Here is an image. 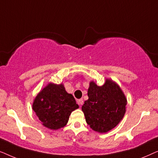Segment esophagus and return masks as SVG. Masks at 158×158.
Returning a JSON list of instances; mask_svg holds the SVG:
<instances>
[{"instance_id": "34e87169", "label": "esophagus", "mask_w": 158, "mask_h": 158, "mask_svg": "<svg viewBox=\"0 0 158 158\" xmlns=\"http://www.w3.org/2000/svg\"><path fill=\"white\" fill-rule=\"evenodd\" d=\"M77 102V103H78V105L80 106H81L83 104V99H82V98L78 99Z\"/></svg>"}]
</instances>
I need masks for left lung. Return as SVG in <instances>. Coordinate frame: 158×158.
Returning a JSON list of instances; mask_svg holds the SVG:
<instances>
[{
  "mask_svg": "<svg viewBox=\"0 0 158 158\" xmlns=\"http://www.w3.org/2000/svg\"><path fill=\"white\" fill-rule=\"evenodd\" d=\"M88 96L82 111L93 130L99 133L107 132L124 117L127 98L119 86L111 80L106 79L102 86L90 82Z\"/></svg>",
  "mask_w": 158,
  "mask_h": 158,
  "instance_id": "obj_1",
  "label": "left lung"
}]
</instances>
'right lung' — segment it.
I'll return each mask as SVG.
<instances>
[{
  "label": "right lung",
  "instance_id": "add662e5",
  "mask_svg": "<svg viewBox=\"0 0 158 158\" xmlns=\"http://www.w3.org/2000/svg\"><path fill=\"white\" fill-rule=\"evenodd\" d=\"M78 108L74 97L67 93L62 84L51 83L39 93L32 105L42 124L53 130L65 126L70 114Z\"/></svg>",
  "mask_w": 158,
  "mask_h": 158
}]
</instances>
